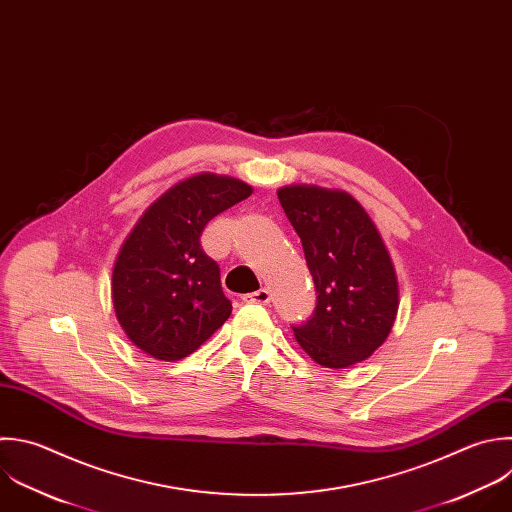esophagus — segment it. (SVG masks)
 Returning <instances> with one entry per match:
<instances>
[{
    "mask_svg": "<svg viewBox=\"0 0 512 512\" xmlns=\"http://www.w3.org/2000/svg\"><path fill=\"white\" fill-rule=\"evenodd\" d=\"M242 300H244V302H254V304H264V306H266V304L272 300V294H270L268 288H260V290H256V292L246 294Z\"/></svg>",
    "mask_w": 512,
    "mask_h": 512,
    "instance_id": "obj_1",
    "label": "esophagus"
}]
</instances>
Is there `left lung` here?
Instances as JSON below:
<instances>
[{
    "instance_id": "left-lung-1",
    "label": "left lung",
    "mask_w": 512,
    "mask_h": 512,
    "mask_svg": "<svg viewBox=\"0 0 512 512\" xmlns=\"http://www.w3.org/2000/svg\"><path fill=\"white\" fill-rule=\"evenodd\" d=\"M278 200L302 240L316 286L314 316L292 326L302 350L324 368L374 354L398 312L392 258L368 212L348 192L294 184Z\"/></svg>"
}]
</instances>
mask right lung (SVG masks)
I'll return each instance as SVG.
<instances>
[{"label":"right lung","instance_id":"right-lung-1","mask_svg":"<svg viewBox=\"0 0 512 512\" xmlns=\"http://www.w3.org/2000/svg\"><path fill=\"white\" fill-rule=\"evenodd\" d=\"M250 194L242 180L196 174L154 200L120 246L112 270L116 318L152 358H186L232 314L220 268L200 236L214 216Z\"/></svg>","mask_w":512,"mask_h":512}]
</instances>
